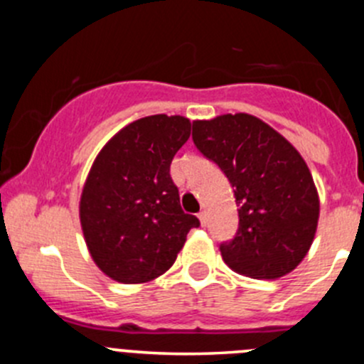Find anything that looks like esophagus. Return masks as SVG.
Returning <instances> with one entry per match:
<instances>
[{"label": "esophagus", "mask_w": 364, "mask_h": 364, "mask_svg": "<svg viewBox=\"0 0 364 364\" xmlns=\"http://www.w3.org/2000/svg\"><path fill=\"white\" fill-rule=\"evenodd\" d=\"M199 220H200V225H205V223H208V213L200 211L199 213Z\"/></svg>", "instance_id": "34e87169"}]
</instances>
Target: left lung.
<instances>
[{"instance_id": "left-lung-1", "label": "left lung", "mask_w": 364, "mask_h": 364, "mask_svg": "<svg viewBox=\"0 0 364 364\" xmlns=\"http://www.w3.org/2000/svg\"><path fill=\"white\" fill-rule=\"evenodd\" d=\"M192 139L215 161L240 205L236 236L220 243L230 269L273 280L304 259L318 220L314 178L294 146L250 114L193 121Z\"/></svg>"}]
</instances>
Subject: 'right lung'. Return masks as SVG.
Wrapping results in <instances>:
<instances>
[{
	"label": "right lung",
	"instance_id": "obj_1",
	"mask_svg": "<svg viewBox=\"0 0 364 364\" xmlns=\"http://www.w3.org/2000/svg\"><path fill=\"white\" fill-rule=\"evenodd\" d=\"M183 116L142 117L104 146L80 197V225L97 266L121 284H142L174 264L190 229L171 164L188 141Z\"/></svg>",
	"mask_w": 364,
	"mask_h": 364
}]
</instances>
